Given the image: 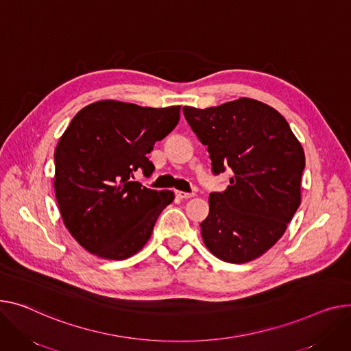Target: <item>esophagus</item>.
I'll list each match as a JSON object with an SVG mask.
<instances>
[{
    "label": "esophagus",
    "instance_id": "obj_1",
    "mask_svg": "<svg viewBox=\"0 0 351 351\" xmlns=\"http://www.w3.org/2000/svg\"><path fill=\"white\" fill-rule=\"evenodd\" d=\"M175 195H176V197H179V199H191V197L195 196V193H186V192H180V191H176Z\"/></svg>",
    "mask_w": 351,
    "mask_h": 351
}]
</instances>
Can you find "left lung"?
I'll use <instances>...</instances> for the list:
<instances>
[{
    "label": "left lung",
    "mask_w": 351,
    "mask_h": 351,
    "mask_svg": "<svg viewBox=\"0 0 351 351\" xmlns=\"http://www.w3.org/2000/svg\"><path fill=\"white\" fill-rule=\"evenodd\" d=\"M182 111L207 145L212 172L232 171L227 189L210 193L200 223L206 247L226 263L258 258L282 237L300 204V143L281 114L252 99Z\"/></svg>",
    "instance_id": "left-lung-1"
}]
</instances>
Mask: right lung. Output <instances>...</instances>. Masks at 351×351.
<instances>
[{
    "mask_svg": "<svg viewBox=\"0 0 351 351\" xmlns=\"http://www.w3.org/2000/svg\"><path fill=\"white\" fill-rule=\"evenodd\" d=\"M179 106L139 107L103 100L86 106L55 149V193L66 228L106 260H125L149 240L173 200L135 180L155 169L148 154L179 123Z\"/></svg>",
    "mask_w": 351,
    "mask_h": 351,
    "instance_id": "1",
    "label": "right lung"
}]
</instances>
